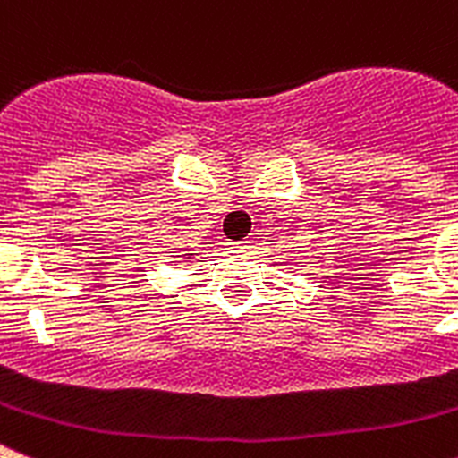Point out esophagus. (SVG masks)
<instances>
[{
	"instance_id": "esophagus-1",
	"label": "esophagus",
	"mask_w": 458,
	"mask_h": 458,
	"mask_svg": "<svg viewBox=\"0 0 458 458\" xmlns=\"http://www.w3.org/2000/svg\"><path fill=\"white\" fill-rule=\"evenodd\" d=\"M250 248H252V245H250V241L226 242V250H229V252H248Z\"/></svg>"
}]
</instances>
